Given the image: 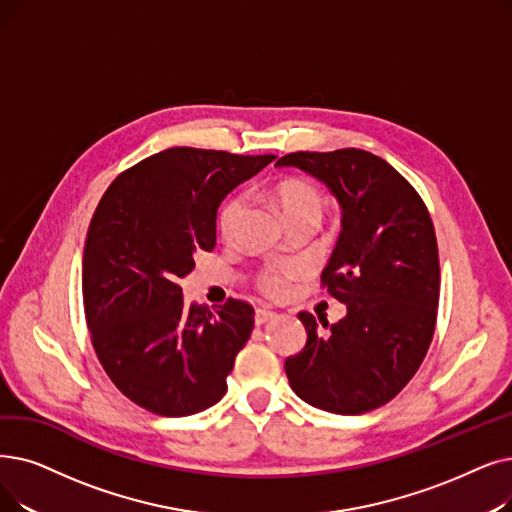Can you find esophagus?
<instances>
[{
  "instance_id": "esophagus-1",
  "label": "esophagus",
  "mask_w": 512,
  "mask_h": 512,
  "mask_svg": "<svg viewBox=\"0 0 512 512\" xmlns=\"http://www.w3.org/2000/svg\"><path fill=\"white\" fill-rule=\"evenodd\" d=\"M272 318H276L272 309H257L255 311V324H265V322H270Z\"/></svg>"
}]
</instances>
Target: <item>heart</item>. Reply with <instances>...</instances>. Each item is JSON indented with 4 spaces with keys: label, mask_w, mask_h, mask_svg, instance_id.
Returning a JSON list of instances; mask_svg holds the SVG:
<instances>
[{
    "label": "heart",
    "mask_w": 512,
    "mask_h": 512,
    "mask_svg": "<svg viewBox=\"0 0 512 512\" xmlns=\"http://www.w3.org/2000/svg\"><path fill=\"white\" fill-rule=\"evenodd\" d=\"M278 203L284 211L286 221L295 219V217H303V215H322V196L320 192L309 186L305 182L299 180H291L284 182L278 186ZM244 205H247V198L244 194H234L232 198L224 203L219 211V230L224 232L226 236L232 234V230L236 228L238 219L244 211ZM299 272L297 265H284V268H268L261 276H259V286L263 288L265 293L278 297L286 291L288 280H291L295 274Z\"/></svg>",
    "instance_id": "obj_1"
}]
</instances>
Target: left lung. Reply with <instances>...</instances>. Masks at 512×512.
<instances>
[{"label":"left lung","mask_w":512,"mask_h":512,"mask_svg":"<svg viewBox=\"0 0 512 512\" xmlns=\"http://www.w3.org/2000/svg\"><path fill=\"white\" fill-rule=\"evenodd\" d=\"M276 167L305 171L339 201L341 234L322 282L347 305L326 335L301 311L307 343L284 362L288 383L309 406L364 414L408 385L431 345L439 303L431 215L404 177L366 150L291 152Z\"/></svg>","instance_id":"1"}]
</instances>
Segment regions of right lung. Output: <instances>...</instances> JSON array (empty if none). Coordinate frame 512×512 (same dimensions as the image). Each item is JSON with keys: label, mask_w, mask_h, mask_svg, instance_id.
Masks as SVG:
<instances>
[{"label": "right lung", "mask_w": 512, "mask_h": 512, "mask_svg": "<svg viewBox=\"0 0 512 512\" xmlns=\"http://www.w3.org/2000/svg\"><path fill=\"white\" fill-rule=\"evenodd\" d=\"M276 157L167 148L121 173L96 207L83 251V307L98 360L138 406L190 416L226 395L255 309L184 305L180 280L215 247L217 209Z\"/></svg>", "instance_id": "add662e5"}]
</instances>
